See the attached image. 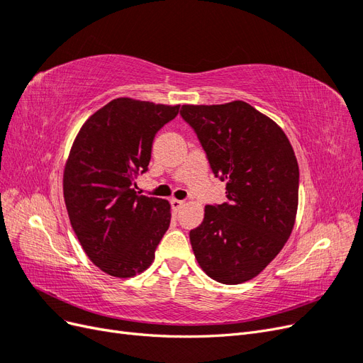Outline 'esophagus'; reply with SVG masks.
<instances>
[{
    "instance_id": "1",
    "label": "esophagus",
    "mask_w": 363,
    "mask_h": 363,
    "mask_svg": "<svg viewBox=\"0 0 363 363\" xmlns=\"http://www.w3.org/2000/svg\"><path fill=\"white\" fill-rule=\"evenodd\" d=\"M171 206L175 208V211H179V208H182L184 206V201L183 200H177V199H172L171 200Z\"/></svg>"
}]
</instances>
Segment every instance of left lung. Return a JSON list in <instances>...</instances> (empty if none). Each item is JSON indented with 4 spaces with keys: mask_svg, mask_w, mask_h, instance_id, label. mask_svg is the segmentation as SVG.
Returning <instances> with one entry per match:
<instances>
[{
    "mask_svg": "<svg viewBox=\"0 0 363 363\" xmlns=\"http://www.w3.org/2000/svg\"><path fill=\"white\" fill-rule=\"evenodd\" d=\"M206 152L227 201L207 204L191 230L195 259L208 277L238 284L256 277L291 236L300 171L284 131L245 101L184 104L180 111Z\"/></svg>",
    "mask_w": 363,
    "mask_h": 363,
    "instance_id": "1",
    "label": "left lung"
}]
</instances>
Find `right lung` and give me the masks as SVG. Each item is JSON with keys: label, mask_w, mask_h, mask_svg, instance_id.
I'll list each match as a JSON object with an SVG mask.
<instances>
[{"label": "right lung", "mask_w": 363, "mask_h": 363, "mask_svg": "<svg viewBox=\"0 0 363 363\" xmlns=\"http://www.w3.org/2000/svg\"><path fill=\"white\" fill-rule=\"evenodd\" d=\"M180 106L116 98L86 121L63 174L69 221L95 265L113 277L145 271L171 223V206L135 191L157 131Z\"/></svg>", "instance_id": "obj_1"}]
</instances>
